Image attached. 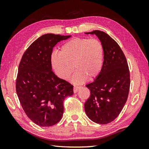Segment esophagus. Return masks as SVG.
<instances>
[{"label":"esophagus","instance_id":"obj_1","mask_svg":"<svg viewBox=\"0 0 149 149\" xmlns=\"http://www.w3.org/2000/svg\"><path fill=\"white\" fill-rule=\"evenodd\" d=\"M81 88L80 86H74V88H73V91L74 93H76L78 92V90Z\"/></svg>","mask_w":149,"mask_h":149}]
</instances>
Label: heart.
<instances>
[{
  "mask_svg": "<svg viewBox=\"0 0 149 149\" xmlns=\"http://www.w3.org/2000/svg\"><path fill=\"white\" fill-rule=\"evenodd\" d=\"M104 60V47L97 38H75L65 42L60 52H53L51 62L58 77L68 79L74 69L72 78L74 83L91 80L99 75Z\"/></svg>",
  "mask_w": 149,
  "mask_h": 149,
  "instance_id": "1",
  "label": "heart"
}]
</instances>
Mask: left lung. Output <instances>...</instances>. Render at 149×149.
<instances>
[{
    "label": "left lung",
    "mask_w": 149,
    "mask_h": 149,
    "mask_svg": "<svg viewBox=\"0 0 149 149\" xmlns=\"http://www.w3.org/2000/svg\"><path fill=\"white\" fill-rule=\"evenodd\" d=\"M104 47L102 70L96 79L86 86L91 95L84 104L88 118L100 124L113 121L123 110L130 89V72L127 60L114 39L102 31L94 30Z\"/></svg>",
    "instance_id": "left-lung-1"
}]
</instances>
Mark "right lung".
I'll list each match as a JSON object with an SVG mask.
<instances>
[{"instance_id":"add662e5","label":"right lung","mask_w":149,"mask_h":149,"mask_svg":"<svg viewBox=\"0 0 149 149\" xmlns=\"http://www.w3.org/2000/svg\"><path fill=\"white\" fill-rule=\"evenodd\" d=\"M71 37L45 34L24 53L16 79L18 97L28 118L37 125L49 127L62 118L63 101L73 94V86L52 70L53 48Z\"/></svg>"}]
</instances>
